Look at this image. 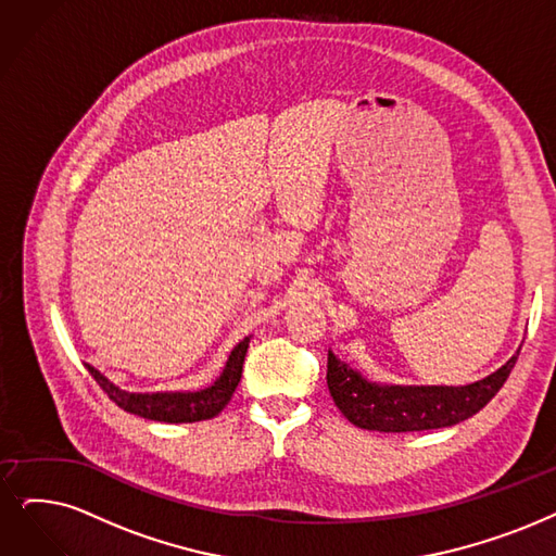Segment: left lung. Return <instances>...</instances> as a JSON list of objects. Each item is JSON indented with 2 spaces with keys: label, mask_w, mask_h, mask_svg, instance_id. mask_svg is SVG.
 I'll list each match as a JSON object with an SVG mask.
<instances>
[{
  "label": "left lung",
  "mask_w": 556,
  "mask_h": 556,
  "mask_svg": "<svg viewBox=\"0 0 556 556\" xmlns=\"http://www.w3.org/2000/svg\"><path fill=\"white\" fill-rule=\"evenodd\" d=\"M518 355L520 351L495 374L465 388H399L365 381L328 351L326 381L332 402L355 427L383 433L429 431L458 425L479 413L500 392Z\"/></svg>",
  "instance_id": "left-lung-1"
}]
</instances>
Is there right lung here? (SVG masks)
Returning <instances> with one entry per match:
<instances>
[{"label":"right lung","instance_id":"1","mask_svg":"<svg viewBox=\"0 0 556 556\" xmlns=\"http://www.w3.org/2000/svg\"><path fill=\"white\" fill-rule=\"evenodd\" d=\"M249 349V338L241 340L228 358L224 374L218 376L216 383L201 390V392H157V394H131L114 383H109L104 376L86 365L88 371L96 379V383L104 390V394L127 413H135L146 419L154 421H168V425H180V421H201L218 415L230 402L232 392L241 379L243 355Z\"/></svg>","mask_w":556,"mask_h":556}]
</instances>
